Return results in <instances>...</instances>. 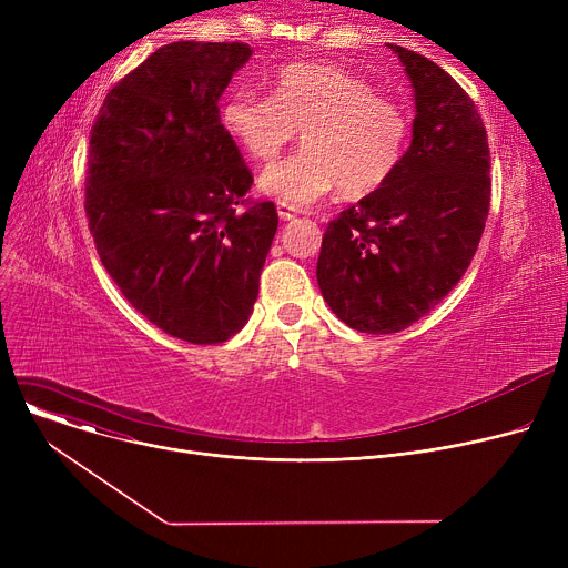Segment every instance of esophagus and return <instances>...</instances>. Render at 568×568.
Masks as SVG:
<instances>
[{
    "label": "esophagus",
    "mask_w": 568,
    "mask_h": 568,
    "mask_svg": "<svg viewBox=\"0 0 568 568\" xmlns=\"http://www.w3.org/2000/svg\"><path fill=\"white\" fill-rule=\"evenodd\" d=\"M276 212H278L281 221H292V219L296 216V212H294V206H290V204H283V202H278V206H276Z\"/></svg>",
    "instance_id": "34e87169"
}]
</instances>
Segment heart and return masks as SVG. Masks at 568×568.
<instances>
[{
	"instance_id": "heart-1",
	"label": "heart",
	"mask_w": 568,
	"mask_h": 568,
	"mask_svg": "<svg viewBox=\"0 0 568 568\" xmlns=\"http://www.w3.org/2000/svg\"><path fill=\"white\" fill-rule=\"evenodd\" d=\"M221 124L260 163L274 161L302 131L304 146L260 174V191L290 206H308L334 189L364 197L398 170L407 112L371 82L332 64H290L272 75V94L234 89L221 105Z\"/></svg>"
}]
</instances>
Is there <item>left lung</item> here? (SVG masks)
Masks as SVG:
<instances>
[{"mask_svg":"<svg viewBox=\"0 0 568 568\" xmlns=\"http://www.w3.org/2000/svg\"><path fill=\"white\" fill-rule=\"evenodd\" d=\"M414 89L412 142L394 176L322 236L317 285L352 329L396 334L449 294L476 253L490 204V149L465 89L392 45Z\"/></svg>","mask_w":568,"mask_h":568,"instance_id":"obj_1","label":"left lung"}]
</instances>
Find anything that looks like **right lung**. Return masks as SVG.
Listing matches in <instances>:
<instances>
[{"label": "right lung", "instance_id": "obj_1", "mask_svg": "<svg viewBox=\"0 0 568 568\" xmlns=\"http://www.w3.org/2000/svg\"><path fill=\"white\" fill-rule=\"evenodd\" d=\"M248 43L176 41L116 82L89 138L84 212L122 294L165 334L195 345L244 329L278 227L246 202L253 174L219 101Z\"/></svg>", "mask_w": 568, "mask_h": 568}]
</instances>
